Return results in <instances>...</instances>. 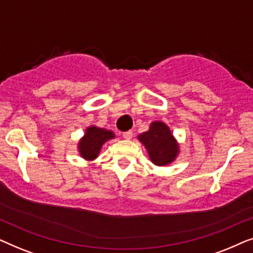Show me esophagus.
I'll return each mask as SVG.
<instances>
[{"label":"esophagus","mask_w":253,"mask_h":253,"mask_svg":"<svg viewBox=\"0 0 253 253\" xmlns=\"http://www.w3.org/2000/svg\"><path fill=\"white\" fill-rule=\"evenodd\" d=\"M123 138L124 139H131L132 138V131H126V132H123Z\"/></svg>","instance_id":"34e87169"}]
</instances>
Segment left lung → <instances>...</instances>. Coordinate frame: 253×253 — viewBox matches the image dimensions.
<instances>
[{
    "instance_id": "1",
    "label": "left lung",
    "mask_w": 253,
    "mask_h": 253,
    "mask_svg": "<svg viewBox=\"0 0 253 253\" xmlns=\"http://www.w3.org/2000/svg\"><path fill=\"white\" fill-rule=\"evenodd\" d=\"M138 140L146 148L148 158L155 166H168L179 153V145L167 124L161 121L151 123L146 132L140 133Z\"/></svg>"
}]
</instances>
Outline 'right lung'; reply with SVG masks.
Wrapping results in <instances>:
<instances>
[{"label": "right lung", "mask_w": 253, "mask_h": 253, "mask_svg": "<svg viewBox=\"0 0 253 253\" xmlns=\"http://www.w3.org/2000/svg\"><path fill=\"white\" fill-rule=\"evenodd\" d=\"M114 138H115V133L112 130L89 126L86 127L84 136L78 141L79 154L85 160L93 161L99 157L103 144L114 139Z\"/></svg>", "instance_id": "right-lung-1"}]
</instances>
